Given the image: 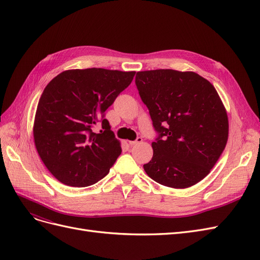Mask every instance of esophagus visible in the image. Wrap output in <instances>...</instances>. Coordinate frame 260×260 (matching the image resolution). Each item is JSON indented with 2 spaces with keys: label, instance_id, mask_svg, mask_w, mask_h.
Here are the masks:
<instances>
[{
  "label": "esophagus",
  "instance_id": "34e87169",
  "mask_svg": "<svg viewBox=\"0 0 260 260\" xmlns=\"http://www.w3.org/2000/svg\"><path fill=\"white\" fill-rule=\"evenodd\" d=\"M143 141V139L141 138V137H138L135 141H129V144L132 146V145H137V144H139V143H141Z\"/></svg>",
  "mask_w": 260,
  "mask_h": 260
}]
</instances>
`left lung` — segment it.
Instances as JSON below:
<instances>
[{"label": "left lung", "instance_id": "1", "mask_svg": "<svg viewBox=\"0 0 260 260\" xmlns=\"http://www.w3.org/2000/svg\"><path fill=\"white\" fill-rule=\"evenodd\" d=\"M136 84L157 133L144 165L157 183L185 188L200 182L223 152L228 116L216 89L192 72H139Z\"/></svg>", "mask_w": 260, "mask_h": 260}]
</instances>
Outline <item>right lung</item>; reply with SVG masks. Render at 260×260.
Returning <instances> with one entry per match:
<instances>
[{
	"label": "right lung",
	"instance_id": "add662e5",
	"mask_svg": "<svg viewBox=\"0 0 260 260\" xmlns=\"http://www.w3.org/2000/svg\"><path fill=\"white\" fill-rule=\"evenodd\" d=\"M136 72L103 68L62 72L39 101L34 137L51 174L69 186H89L103 179L121 154L105 111L131 83ZM100 123L103 131L94 133Z\"/></svg>",
	"mask_w": 260,
	"mask_h": 260
}]
</instances>
